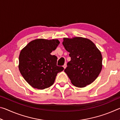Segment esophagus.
Listing matches in <instances>:
<instances>
[{"mask_svg":"<svg viewBox=\"0 0 120 120\" xmlns=\"http://www.w3.org/2000/svg\"><path fill=\"white\" fill-rule=\"evenodd\" d=\"M63 67H64V69H66V67H67V64H64V66H63Z\"/></svg>","mask_w":120,"mask_h":120,"instance_id":"1","label":"esophagus"}]
</instances>
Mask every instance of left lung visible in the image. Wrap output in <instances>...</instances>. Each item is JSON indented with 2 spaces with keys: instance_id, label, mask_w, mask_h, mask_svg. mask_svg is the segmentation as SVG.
<instances>
[{
  "instance_id": "8db88e82",
  "label": "left lung",
  "mask_w": 120,
  "mask_h": 120,
  "mask_svg": "<svg viewBox=\"0 0 120 120\" xmlns=\"http://www.w3.org/2000/svg\"><path fill=\"white\" fill-rule=\"evenodd\" d=\"M62 44L71 60L64 72L72 84L82 88L94 82L102 69V56L95 44L82 37L64 38Z\"/></svg>"
}]
</instances>
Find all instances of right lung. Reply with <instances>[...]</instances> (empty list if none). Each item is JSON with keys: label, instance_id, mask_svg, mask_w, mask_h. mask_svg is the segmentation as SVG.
I'll list each match as a JSON object with an SVG mask.
<instances>
[{"label": "right lung", "instance_id": "1", "mask_svg": "<svg viewBox=\"0 0 120 120\" xmlns=\"http://www.w3.org/2000/svg\"><path fill=\"white\" fill-rule=\"evenodd\" d=\"M59 44L58 39L37 38L21 50L19 70L32 87L42 90L50 87L58 73L64 70L62 67L56 66L57 57L51 54Z\"/></svg>", "mask_w": 120, "mask_h": 120}]
</instances>
